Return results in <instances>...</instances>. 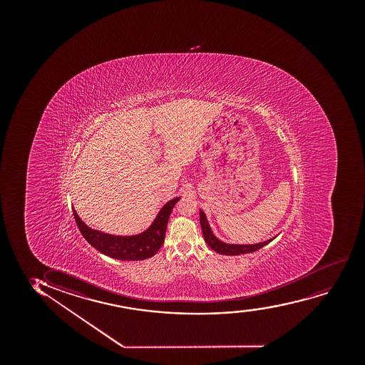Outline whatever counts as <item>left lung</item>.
<instances>
[{
  "label": "left lung",
  "mask_w": 365,
  "mask_h": 365,
  "mask_svg": "<svg viewBox=\"0 0 365 365\" xmlns=\"http://www.w3.org/2000/svg\"><path fill=\"white\" fill-rule=\"evenodd\" d=\"M200 222H201L202 232H203V237L207 245L210 246L212 250L219 253V255H224V256H239L243 253H252L256 252L259 248L264 247L268 243L272 242V239L267 240L263 242L253 243V245H237V243H227L222 242V240H219L213 231L210 229V222L208 219L205 217V212L200 210Z\"/></svg>",
  "instance_id": "left-lung-1"
}]
</instances>
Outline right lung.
Listing matches in <instances>:
<instances>
[{"mask_svg":"<svg viewBox=\"0 0 365 365\" xmlns=\"http://www.w3.org/2000/svg\"><path fill=\"white\" fill-rule=\"evenodd\" d=\"M180 197H175L167 202L158 212L155 220L146 230L141 234L130 236H119L95 230L88 227L73 208V214L80 232L84 236L93 247L103 253L106 256L112 257L114 259L120 260H143L155 256L160 251L164 242V236L167 230L168 220L170 217L173 208Z\"/></svg>","mask_w":365,"mask_h":365,"instance_id":"obj_1","label":"right lung"}]
</instances>
